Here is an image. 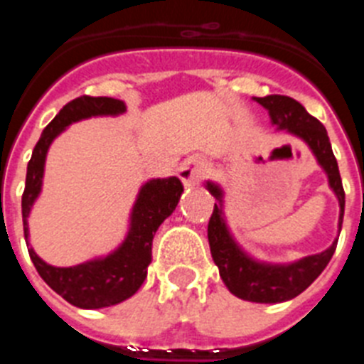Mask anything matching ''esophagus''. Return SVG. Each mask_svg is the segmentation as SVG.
<instances>
[{"mask_svg": "<svg viewBox=\"0 0 364 364\" xmlns=\"http://www.w3.org/2000/svg\"><path fill=\"white\" fill-rule=\"evenodd\" d=\"M205 169H208V164L200 156H191V159L182 162V166L178 169V176L184 182V186H195L200 182Z\"/></svg>", "mask_w": 364, "mask_h": 364, "instance_id": "esophagus-1", "label": "esophagus"}]
</instances>
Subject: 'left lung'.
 I'll return each mask as SVG.
<instances>
[{"label":"left lung","instance_id":"obj_1","mask_svg":"<svg viewBox=\"0 0 364 364\" xmlns=\"http://www.w3.org/2000/svg\"><path fill=\"white\" fill-rule=\"evenodd\" d=\"M260 105L269 111L272 122L279 129H286L288 133L302 138L314 151L317 162L323 166L328 175L330 188L336 191L339 198V231L345 215V189L341 182L339 167L333 156L330 138H328L324 125L317 118H314L306 109L299 104L297 100L282 95H269L264 98H257ZM208 189L217 198L208 224V240H210L211 257L218 266L220 277L228 290L239 299L252 302H282L297 297L306 290L308 286L319 277L326 268L333 252L337 247V240L332 246L317 255L304 257L294 264L273 266L257 262L250 259L240 250L228 231L224 211H222V191L218 186L208 182Z\"/></svg>","mask_w":364,"mask_h":364}]
</instances>
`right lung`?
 Here are the masks:
<instances>
[{
    "mask_svg": "<svg viewBox=\"0 0 364 364\" xmlns=\"http://www.w3.org/2000/svg\"><path fill=\"white\" fill-rule=\"evenodd\" d=\"M125 111L124 102L107 96H80L56 114L53 122L41 133L36 147L32 151L27 166V180L21 197L25 240L28 237L27 218L31 208L41 191L45 156L50 142L73 122L98 114H120ZM184 186L176 176L149 180L136 198L131 215V230L117 252L105 259L89 260L70 268H56L40 259L32 247H28L32 264L40 277L62 295L67 302L85 310H96L118 304L138 291L147 277V266L151 262L153 237L159 226L175 211Z\"/></svg>",
    "mask_w": 364,
    "mask_h": 364,
    "instance_id": "1",
    "label": "right lung"
}]
</instances>
